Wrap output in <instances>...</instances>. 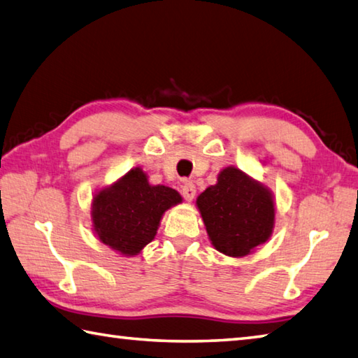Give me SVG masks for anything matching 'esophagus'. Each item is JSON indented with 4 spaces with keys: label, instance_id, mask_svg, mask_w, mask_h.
Returning a JSON list of instances; mask_svg holds the SVG:
<instances>
[{
    "label": "esophagus",
    "instance_id": "esophagus-1",
    "mask_svg": "<svg viewBox=\"0 0 358 358\" xmlns=\"http://www.w3.org/2000/svg\"><path fill=\"white\" fill-rule=\"evenodd\" d=\"M180 192H182V196L185 198V201L190 202V201H193L194 194H196V187H194L193 182L185 180L184 184H182V187H180Z\"/></svg>",
    "mask_w": 358,
    "mask_h": 358
}]
</instances>
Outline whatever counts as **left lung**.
I'll list each match as a JSON object with an SVG mask.
<instances>
[{
	"label": "left lung",
	"instance_id": "obj_1",
	"mask_svg": "<svg viewBox=\"0 0 358 358\" xmlns=\"http://www.w3.org/2000/svg\"><path fill=\"white\" fill-rule=\"evenodd\" d=\"M196 207L213 248L229 257L252 254L273 234V192L237 166L222 168L217 184L198 196Z\"/></svg>",
	"mask_w": 358,
	"mask_h": 358
}]
</instances>
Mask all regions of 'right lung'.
Returning a JSON list of instances; mask_svg holds the SVG:
<instances>
[{
    "instance_id": "1",
    "label": "right lung",
    "mask_w": 358,
    "mask_h": 358,
    "mask_svg": "<svg viewBox=\"0 0 358 358\" xmlns=\"http://www.w3.org/2000/svg\"><path fill=\"white\" fill-rule=\"evenodd\" d=\"M180 202L182 196L174 188L151 185L146 173L136 166L95 193L93 231L106 246L134 257L156 237L164 213Z\"/></svg>"
}]
</instances>
